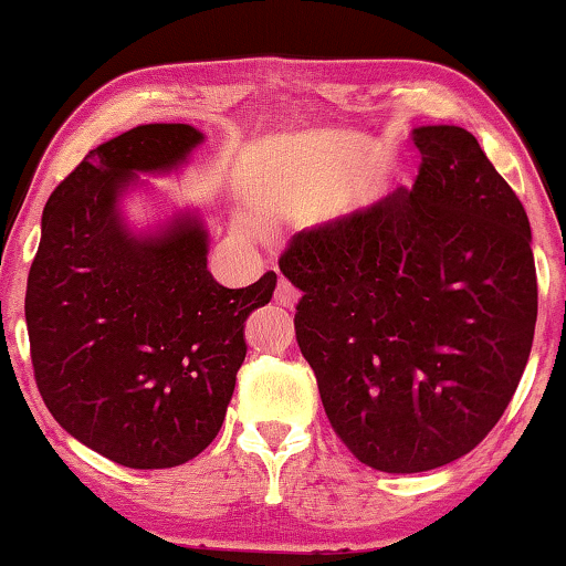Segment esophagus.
Listing matches in <instances>:
<instances>
[{"label":"esophagus","instance_id":"1","mask_svg":"<svg viewBox=\"0 0 566 566\" xmlns=\"http://www.w3.org/2000/svg\"><path fill=\"white\" fill-rule=\"evenodd\" d=\"M274 300H276V305H282V307H294L300 300V292L294 290V286L286 280H280V286H276V292H274Z\"/></svg>","mask_w":566,"mask_h":566}]
</instances>
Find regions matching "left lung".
<instances>
[{"instance_id":"1","label":"left lung","mask_w":566,"mask_h":566,"mask_svg":"<svg viewBox=\"0 0 566 566\" xmlns=\"http://www.w3.org/2000/svg\"><path fill=\"white\" fill-rule=\"evenodd\" d=\"M412 143V189L302 230L280 256L333 431L392 474L451 464L495 428L538 313L518 195L464 127H418Z\"/></svg>"}]
</instances>
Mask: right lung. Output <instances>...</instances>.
<instances>
[{"instance_id": "add662e5", "label": "right lung", "mask_w": 566, "mask_h": 566, "mask_svg": "<svg viewBox=\"0 0 566 566\" xmlns=\"http://www.w3.org/2000/svg\"><path fill=\"white\" fill-rule=\"evenodd\" d=\"M202 140L192 125H138L90 150L53 189L30 266L25 321L35 385L76 441L115 464L166 469L218 436L245 359V321L276 274L228 290L207 272V235L177 220L133 238L117 195L135 171L171 169Z\"/></svg>"}]
</instances>
